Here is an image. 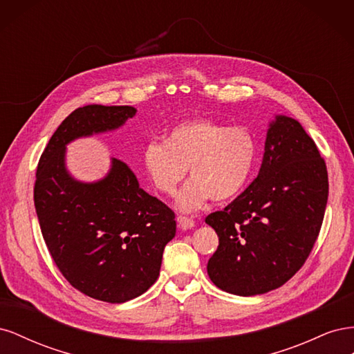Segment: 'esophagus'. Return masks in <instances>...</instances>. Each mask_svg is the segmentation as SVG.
Returning a JSON list of instances; mask_svg holds the SVG:
<instances>
[{
	"label": "esophagus",
	"mask_w": 354,
	"mask_h": 354,
	"mask_svg": "<svg viewBox=\"0 0 354 354\" xmlns=\"http://www.w3.org/2000/svg\"><path fill=\"white\" fill-rule=\"evenodd\" d=\"M177 224H178V227L183 229V230L195 227L194 218H189V217H185V216H178L177 217Z\"/></svg>",
	"instance_id": "esophagus-1"
}]
</instances>
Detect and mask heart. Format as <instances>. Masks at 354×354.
Listing matches in <instances>:
<instances>
[{
  "mask_svg": "<svg viewBox=\"0 0 354 354\" xmlns=\"http://www.w3.org/2000/svg\"><path fill=\"white\" fill-rule=\"evenodd\" d=\"M257 158V142L246 127H229L195 118L171 127L164 143L149 142L140 164L159 194H176L189 168V180L177 196V208L192 212L212 198L224 202L248 183Z\"/></svg>",
  "mask_w": 354,
  "mask_h": 354,
  "instance_id": "obj_1",
  "label": "heart"
}]
</instances>
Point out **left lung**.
<instances>
[{"label": "left lung", "instance_id": "left-lung-1", "mask_svg": "<svg viewBox=\"0 0 354 354\" xmlns=\"http://www.w3.org/2000/svg\"><path fill=\"white\" fill-rule=\"evenodd\" d=\"M324 158L297 120L276 115L260 173L205 223L218 248L208 261L212 283L250 297L282 286L301 269L319 236L328 202Z\"/></svg>", "mask_w": 354, "mask_h": 354}]
</instances>
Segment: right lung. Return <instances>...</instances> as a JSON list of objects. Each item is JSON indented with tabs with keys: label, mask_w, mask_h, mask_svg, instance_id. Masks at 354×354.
I'll list each match as a JSON object with an SVG mask.
<instances>
[{
	"label": "right lung",
	"mask_w": 354,
	"mask_h": 354,
	"mask_svg": "<svg viewBox=\"0 0 354 354\" xmlns=\"http://www.w3.org/2000/svg\"><path fill=\"white\" fill-rule=\"evenodd\" d=\"M136 112L133 106L75 109L42 152L34 187L42 238L62 274L82 294L112 304L156 282L165 245L176 236V216L140 187L121 159L112 158L99 181L75 180L65 162L66 145L116 130Z\"/></svg>",
	"instance_id": "obj_1"
}]
</instances>
